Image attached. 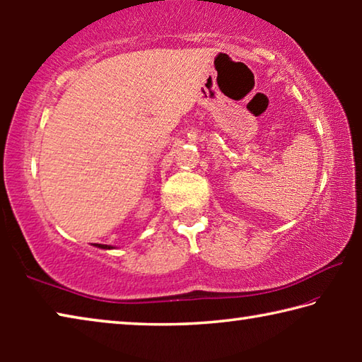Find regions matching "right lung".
Masks as SVG:
<instances>
[{"label": "right lung", "mask_w": 362, "mask_h": 362, "mask_svg": "<svg viewBox=\"0 0 362 362\" xmlns=\"http://www.w3.org/2000/svg\"><path fill=\"white\" fill-rule=\"evenodd\" d=\"M95 246H99L102 249H113V246H107V244H95Z\"/></svg>", "instance_id": "right-lung-1"}]
</instances>
